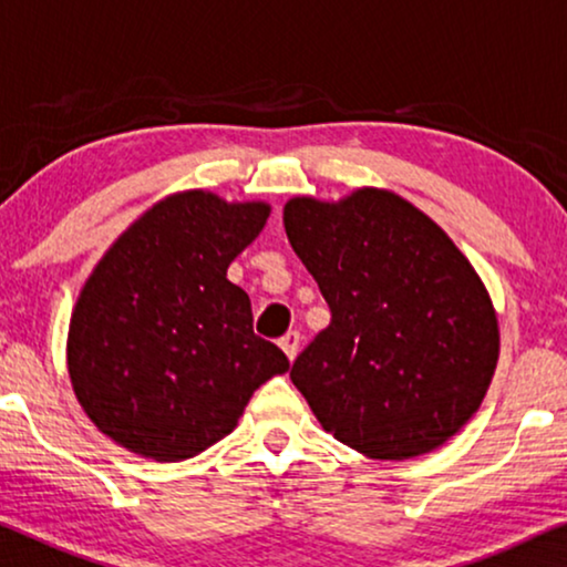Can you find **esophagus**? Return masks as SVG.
I'll list each match as a JSON object with an SVG mask.
<instances>
[{
  "label": "esophagus",
  "instance_id": "1",
  "mask_svg": "<svg viewBox=\"0 0 567 567\" xmlns=\"http://www.w3.org/2000/svg\"><path fill=\"white\" fill-rule=\"evenodd\" d=\"M279 347H282V352L288 354L290 362L296 360L298 350H300V334H298V331H288V334L279 339Z\"/></svg>",
  "mask_w": 567,
  "mask_h": 567
}]
</instances>
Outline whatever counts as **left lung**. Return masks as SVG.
Instances as JSON below:
<instances>
[{"label":"left lung","instance_id":"1","mask_svg":"<svg viewBox=\"0 0 567 567\" xmlns=\"http://www.w3.org/2000/svg\"><path fill=\"white\" fill-rule=\"evenodd\" d=\"M292 251L331 321L290 379L327 433L379 462L430 454L485 399L501 354L493 298L449 233L396 192L285 202Z\"/></svg>","mask_w":567,"mask_h":567}]
</instances>
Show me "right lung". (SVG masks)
<instances>
[{"label":"right lung","instance_id":"obj_1","mask_svg":"<svg viewBox=\"0 0 567 567\" xmlns=\"http://www.w3.org/2000/svg\"><path fill=\"white\" fill-rule=\"evenodd\" d=\"M269 202L173 192L109 246L82 285L66 371L90 422L132 454L171 464L236 430L248 399L290 368L251 327L228 267L259 238Z\"/></svg>","mask_w":567,"mask_h":567}]
</instances>
